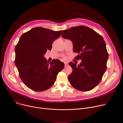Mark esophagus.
Returning <instances> with one entry per match:
<instances>
[{"label":"esophagus","instance_id":"1","mask_svg":"<svg viewBox=\"0 0 123 123\" xmlns=\"http://www.w3.org/2000/svg\"><path fill=\"white\" fill-rule=\"evenodd\" d=\"M64 64H65V67L67 66V65H68V63L67 62H64Z\"/></svg>","mask_w":123,"mask_h":123}]
</instances>
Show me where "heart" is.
I'll return each instance as SVG.
<instances>
[{"instance_id":"1","label":"heart","mask_w":123,"mask_h":123,"mask_svg":"<svg viewBox=\"0 0 123 123\" xmlns=\"http://www.w3.org/2000/svg\"><path fill=\"white\" fill-rule=\"evenodd\" d=\"M63 58H64V59H66L67 58H66V57H65V56H64L63 57Z\"/></svg>"}]
</instances>
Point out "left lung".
I'll use <instances>...</instances> for the list:
<instances>
[{
	"mask_svg": "<svg viewBox=\"0 0 123 123\" xmlns=\"http://www.w3.org/2000/svg\"><path fill=\"white\" fill-rule=\"evenodd\" d=\"M61 36L72 42L74 52L79 53L75 58L81 60L78 66L69 63L73 69L68 76L70 83L77 90H91L101 81L107 68L108 54L103 38L93 29L82 25L65 30Z\"/></svg>",
	"mask_w": 123,
	"mask_h": 123,
	"instance_id": "1",
	"label": "left lung"
}]
</instances>
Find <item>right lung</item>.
Instances as JSON below:
<instances>
[{"label": "right lung", "instance_id": "1", "mask_svg": "<svg viewBox=\"0 0 123 123\" xmlns=\"http://www.w3.org/2000/svg\"><path fill=\"white\" fill-rule=\"evenodd\" d=\"M62 31L37 27L20 37L15 47V65L21 80L31 90L41 92L50 88L63 69V62L53 59L49 63L44 57Z\"/></svg>", "mask_w": 123, "mask_h": 123}]
</instances>
